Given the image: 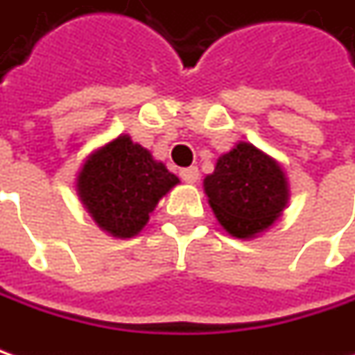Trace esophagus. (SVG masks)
<instances>
[{"mask_svg":"<svg viewBox=\"0 0 355 355\" xmlns=\"http://www.w3.org/2000/svg\"><path fill=\"white\" fill-rule=\"evenodd\" d=\"M180 178L187 182V184H196L199 180V170L196 166H191V168H184V170H180Z\"/></svg>","mask_w":355,"mask_h":355,"instance_id":"1","label":"esophagus"}]
</instances>
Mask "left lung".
Wrapping results in <instances>:
<instances>
[{"label":"left lung","instance_id":"8db88e82","mask_svg":"<svg viewBox=\"0 0 355 355\" xmlns=\"http://www.w3.org/2000/svg\"><path fill=\"white\" fill-rule=\"evenodd\" d=\"M203 187L217 221L239 239L268 229L288 203L282 168L247 142L237 144L217 159Z\"/></svg>","mask_w":355,"mask_h":355}]
</instances>
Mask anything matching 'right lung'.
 <instances>
[{"label": "right lung", "instance_id": "add662e5", "mask_svg": "<svg viewBox=\"0 0 355 355\" xmlns=\"http://www.w3.org/2000/svg\"><path fill=\"white\" fill-rule=\"evenodd\" d=\"M180 180L128 136L90 154L76 180L78 198L112 237H134L150 213Z\"/></svg>", "mask_w": 355, "mask_h": 355}]
</instances>
